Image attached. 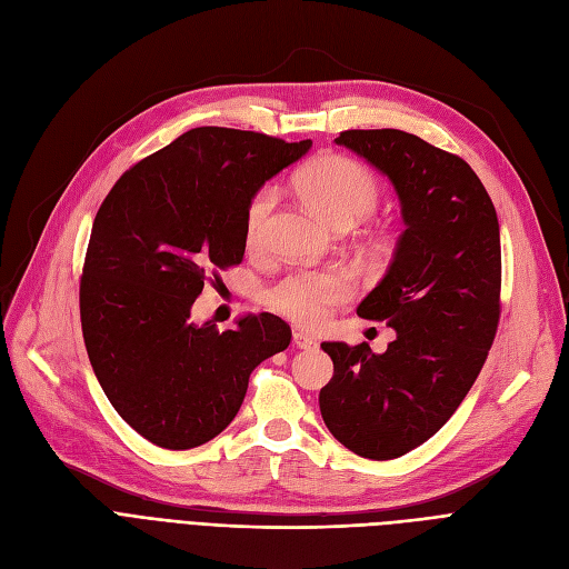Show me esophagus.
Returning <instances> with one entry per match:
<instances>
[{
	"instance_id": "esophagus-1",
	"label": "esophagus",
	"mask_w": 569,
	"mask_h": 569,
	"mask_svg": "<svg viewBox=\"0 0 569 569\" xmlns=\"http://www.w3.org/2000/svg\"><path fill=\"white\" fill-rule=\"evenodd\" d=\"M293 346H297V348H303V350H308V348H316V339L308 337V335H303V331H293Z\"/></svg>"
}]
</instances>
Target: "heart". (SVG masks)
Listing matches in <instances>:
<instances>
[{"label":"heart","mask_w":569,"mask_h":569,"mask_svg":"<svg viewBox=\"0 0 569 569\" xmlns=\"http://www.w3.org/2000/svg\"><path fill=\"white\" fill-rule=\"evenodd\" d=\"M293 183L301 198L335 228L356 226L369 217L381 200L377 176L362 162L337 152L310 160L293 176ZM276 202V186H261L251 194L244 217V240L249 249L263 244L266 226ZM352 293H356V278L343 268L297 270L268 287L263 303L293 325L320 327L327 322L331 310L350 301Z\"/></svg>","instance_id":"obj_1"}]
</instances>
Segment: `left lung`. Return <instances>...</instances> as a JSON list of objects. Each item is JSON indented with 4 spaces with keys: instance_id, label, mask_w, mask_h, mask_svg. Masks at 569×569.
<instances>
[{
    "instance_id": "1",
    "label": "left lung",
    "mask_w": 569,
    "mask_h": 569,
    "mask_svg": "<svg viewBox=\"0 0 569 569\" xmlns=\"http://www.w3.org/2000/svg\"><path fill=\"white\" fill-rule=\"evenodd\" d=\"M339 146L383 171L405 232L386 278L358 316L398 331L386 352L325 341L335 377L322 419L350 452L388 461L423 445L455 415L495 343L501 240L492 200L459 154L400 129H348Z\"/></svg>"
}]
</instances>
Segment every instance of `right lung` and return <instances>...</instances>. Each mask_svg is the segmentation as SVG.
<instances>
[{"label": "right lung", "mask_w": 569, "mask_h": 569, "mask_svg": "<svg viewBox=\"0 0 569 569\" xmlns=\"http://www.w3.org/2000/svg\"><path fill=\"white\" fill-rule=\"evenodd\" d=\"M259 131L198 127L129 167L98 209L80 280L96 379L139 436L164 449L217 438L251 371L291 341L270 312L238 329L190 322L219 270L242 263L251 194L308 152Z\"/></svg>", "instance_id": "add662e5"}]
</instances>
